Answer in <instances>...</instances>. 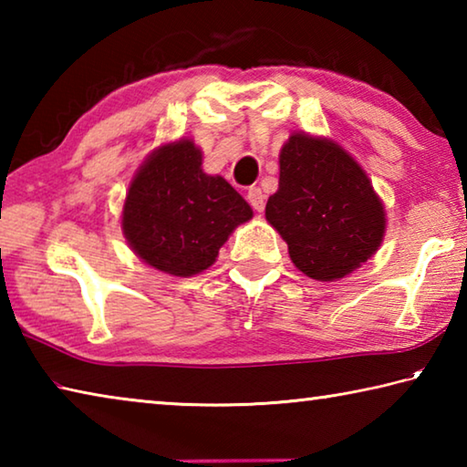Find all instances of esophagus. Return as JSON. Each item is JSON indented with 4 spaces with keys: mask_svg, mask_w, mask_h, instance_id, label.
<instances>
[{
    "mask_svg": "<svg viewBox=\"0 0 467 467\" xmlns=\"http://www.w3.org/2000/svg\"><path fill=\"white\" fill-rule=\"evenodd\" d=\"M247 202L253 205V210L255 212H264L265 208V195L259 187H249L247 192Z\"/></svg>",
    "mask_w": 467,
    "mask_h": 467,
    "instance_id": "obj_1",
    "label": "esophagus"
}]
</instances>
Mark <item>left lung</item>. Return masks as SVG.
<instances>
[{
  "label": "left lung",
  "mask_w": 467,
  "mask_h": 467,
  "mask_svg": "<svg viewBox=\"0 0 467 467\" xmlns=\"http://www.w3.org/2000/svg\"><path fill=\"white\" fill-rule=\"evenodd\" d=\"M265 218L313 280L344 278L379 249L385 212L354 158L327 140L295 133L280 152V185Z\"/></svg>",
  "instance_id": "8db88e82"
}]
</instances>
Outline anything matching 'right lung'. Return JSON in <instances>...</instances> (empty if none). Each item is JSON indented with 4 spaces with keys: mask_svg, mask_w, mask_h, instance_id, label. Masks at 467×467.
<instances>
[{
    "mask_svg": "<svg viewBox=\"0 0 467 467\" xmlns=\"http://www.w3.org/2000/svg\"><path fill=\"white\" fill-rule=\"evenodd\" d=\"M253 216L223 177L202 171V152L181 140L158 148L131 181L123 233L156 270L193 275L216 262L228 234Z\"/></svg>",
    "mask_w": 467,
    "mask_h": 467,
    "instance_id": "add662e5",
    "label": "right lung"
}]
</instances>
